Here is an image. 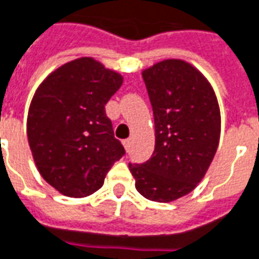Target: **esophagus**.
I'll return each mask as SVG.
<instances>
[{
    "label": "esophagus",
    "mask_w": 259,
    "mask_h": 259,
    "mask_svg": "<svg viewBox=\"0 0 259 259\" xmlns=\"http://www.w3.org/2000/svg\"><path fill=\"white\" fill-rule=\"evenodd\" d=\"M122 145L125 148V151H130V147H131V140H124L122 141Z\"/></svg>",
    "instance_id": "34e87169"
}]
</instances>
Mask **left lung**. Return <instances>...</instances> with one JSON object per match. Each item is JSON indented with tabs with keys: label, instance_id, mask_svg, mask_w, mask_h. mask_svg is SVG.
Here are the masks:
<instances>
[{
	"label": "left lung",
	"instance_id": "1",
	"mask_svg": "<svg viewBox=\"0 0 259 259\" xmlns=\"http://www.w3.org/2000/svg\"><path fill=\"white\" fill-rule=\"evenodd\" d=\"M155 119V151L142 165L130 163L145 199L178 200L204 178L220 141V107L206 76L182 59L142 70Z\"/></svg>",
	"mask_w": 259,
	"mask_h": 259
}]
</instances>
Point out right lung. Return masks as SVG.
I'll use <instances>...</instances> for the list:
<instances>
[{"label":"right lung","mask_w":259,"mask_h":259,"mask_svg":"<svg viewBox=\"0 0 259 259\" xmlns=\"http://www.w3.org/2000/svg\"><path fill=\"white\" fill-rule=\"evenodd\" d=\"M122 81L94 58H78L37 85L26 119L28 142L40 176L63 196L80 199L97 192L125 153L106 115Z\"/></svg>","instance_id":"obj_1"}]
</instances>
